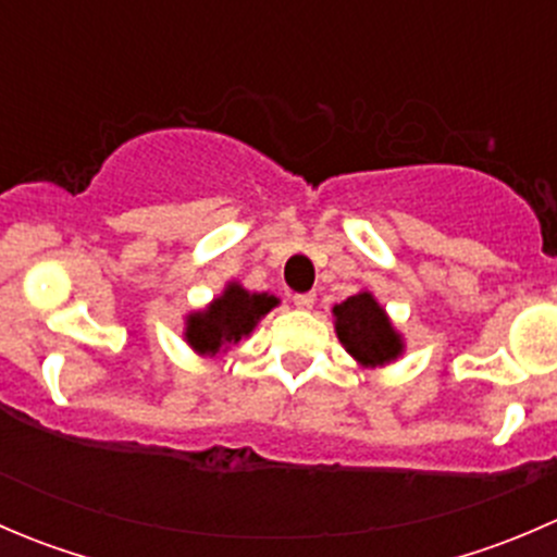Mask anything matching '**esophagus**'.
Masks as SVG:
<instances>
[{"label": "esophagus", "instance_id": "esophagus-1", "mask_svg": "<svg viewBox=\"0 0 557 557\" xmlns=\"http://www.w3.org/2000/svg\"><path fill=\"white\" fill-rule=\"evenodd\" d=\"M296 310H312L314 307V294H296L294 296Z\"/></svg>", "mask_w": 557, "mask_h": 557}]
</instances>
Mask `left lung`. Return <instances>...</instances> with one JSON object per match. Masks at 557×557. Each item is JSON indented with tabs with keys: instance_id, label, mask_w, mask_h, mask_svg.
<instances>
[{
	"instance_id": "left-lung-1",
	"label": "left lung",
	"mask_w": 557,
	"mask_h": 557,
	"mask_svg": "<svg viewBox=\"0 0 557 557\" xmlns=\"http://www.w3.org/2000/svg\"><path fill=\"white\" fill-rule=\"evenodd\" d=\"M336 339L342 342L352 361L363 369H383L398 361L407 350L401 331L393 325L391 314L374 299L372 290H358L342 305L331 307Z\"/></svg>"
}]
</instances>
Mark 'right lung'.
Returning a JSON list of instances; mask_svg holds the SVG:
<instances>
[{
    "mask_svg": "<svg viewBox=\"0 0 557 557\" xmlns=\"http://www.w3.org/2000/svg\"><path fill=\"white\" fill-rule=\"evenodd\" d=\"M280 305L272 294H250L232 280L207 307L185 314L183 339L196 356L221 358L256 331V325Z\"/></svg>",
    "mask_w": 557,
    "mask_h": 557,
    "instance_id": "1",
    "label": "right lung"
}]
</instances>
